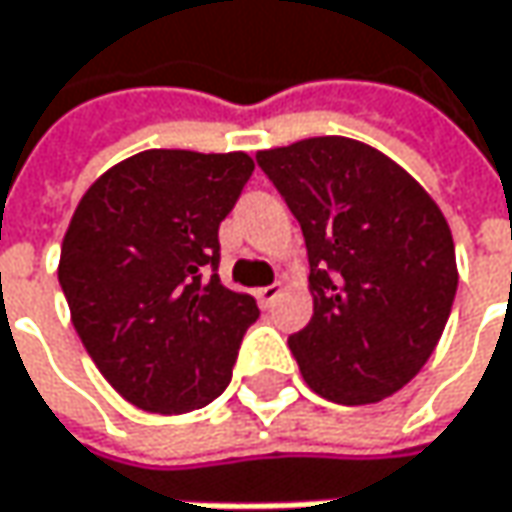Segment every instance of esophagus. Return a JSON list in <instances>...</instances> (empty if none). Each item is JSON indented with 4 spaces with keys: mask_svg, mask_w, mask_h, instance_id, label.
<instances>
[{
    "mask_svg": "<svg viewBox=\"0 0 512 512\" xmlns=\"http://www.w3.org/2000/svg\"><path fill=\"white\" fill-rule=\"evenodd\" d=\"M257 295V301L263 304V307H272V301L281 295V284H269V286H260L255 292Z\"/></svg>",
    "mask_w": 512,
    "mask_h": 512,
    "instance_id": "obj_1",
    "label": "esophagus"
}]
</instances>
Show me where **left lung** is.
<instances>
[{
    "label": "left lung",
    "mask_w": 512,
    "mask_h": 512,
    "mask_svg": "<svg viewBox=\"0 0 512 512\" xmlns=\"http://www.w3.org/2000/svg\"><path fill=\"white\" fill-rule=\"evenodd\" d=\"M257 165L307 243L313 318L289 336L304 382L342 406L391 397L452 313L458 266L443 211L397 162L345 136L260 150Z\"/></svg>",
    "instance_id": "obj_1"
}]
</instances>
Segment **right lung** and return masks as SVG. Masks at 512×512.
I'll return each instance as SVG.
<instances>
[{"mask_svg": "<svg viewBox=\"0 0 512 512\" xmlns=\"http://www.w3.org/2000/svg\"><path fill=\"white\" fill-rule=\"evenodd\" d=\"M252 170L246 153L144 150L77 202L57 278L86 353L141 411L188 414L231 382L260 310L220 281L217 231Z\"/></svg>", "mask_w": 512, "mask_h": 512, "instance_id": "right-lung-1", "label": "right lung"}]
</instances>
